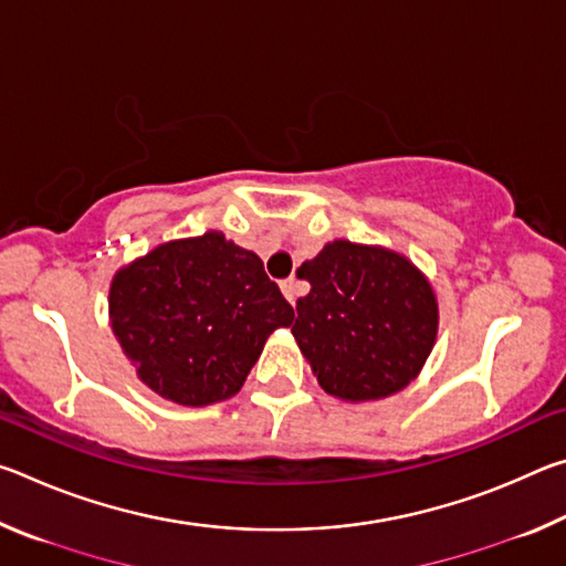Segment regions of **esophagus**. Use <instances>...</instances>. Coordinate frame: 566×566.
Returning a JSON list of instances; mask_svg holds the SVG:
<instances>
[{
	"mask_svg": "<svg viewBox=\"0 0 566 566\" xmlns=\"http://www.w3.org/2000/svg\"><path fill=\"white\" fill-rule=\"evenodd\" d=\"M280 286H282V294L286 296V300L294 304L296 302V292H300V290H296V286H300V284H296V276H286V280L280 282Z\"/></svg>",
	"mask_w": 566,
	"mask_h": 566,
	"instance_id": "esophagus-1",
	"label": "esophagus"
}]
</instances>
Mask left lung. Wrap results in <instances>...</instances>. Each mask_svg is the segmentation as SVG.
I'll return each instance as SVG.
<instances>
[{
  "instance_id": "obj_1",
  "label": "left lung",
  "mask_w": 566,
  "mask_h": 566,
  "mask_svg": "<svg viewBox=\"0 0 566 566\" xmlns=\"http://www.w3.org/2000/svg\"><path fill=\"white\" fill-rule=\"evenodd\" d=\"M312 284L296 300L292 334L324 391L381 399L419 375L437 337V300L397 252L332 242L300 266Z\"/></svg>"
}]
</instances>
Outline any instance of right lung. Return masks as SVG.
<instances>
[{
    "label": "right lung",
    "mask_w": 566,
    "mask_h": 566,
    "mask_svg": "<svg viewBox=\"0 0 566 566\" xmlns=\"http://www.w3.org/2000/svg\"><path fill=\"white\" fill-rule=\"evenodd\" d=\"M109 317L137 377L159 397L205 407L234 397L292 304L254 252L207 232L151 249L117 272Z\"/></svg>",
    "instance_id": "obj_1"
}]
</instances>
